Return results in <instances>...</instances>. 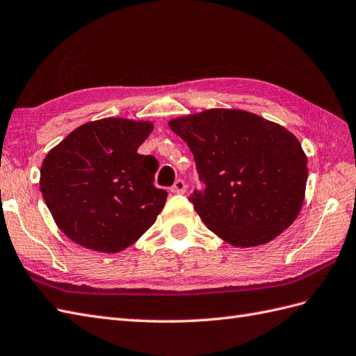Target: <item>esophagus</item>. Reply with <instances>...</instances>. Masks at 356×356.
<instances>
[{"label":"esophagus","instance_id":"obj_1","mask_svg":"<svg viewBox=\"0 0 356 356\" xmlns=\"http://www.w3.org/2000/svg\"><path fill=\"white\" fill-rule=\"evenodd\" d=\"M185 191H186V185H185V181L181 180V179L176 180V184L171 186V193L172 194H185Z\"/></svg>","mask_w":356,"mask_h":356}]
</instances>
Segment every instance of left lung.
<instances>
[{
    "label": "left lung",
    "mask_w": 356,
    "mask_h": 356,
    "mask_svg": "<svg viewBox=\"0 0 356 356\" xmlns=\"http://www.w3.org/2000/svg\"><path fill=\"white\" fill-rule=\"evenodd\" d=\"M168 124L194 154L204 189L189 202L209 230L247 248L275 239L296 220L308 168L293 134L241 109H207Z\"/></svg>",
    "instance_id": "1"
}]
</instances>
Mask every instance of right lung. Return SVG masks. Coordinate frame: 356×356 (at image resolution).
<instances>
[{"label":"right lung","mask_w":356,"mask_h":356,"mask_svg":"<svg viewBox=\"0 0 356 356\" xmlns=\"http://www.w3.org/2000/svg\"><path fill=\"white\" fill-rule=\"evenodd\" d=\"M150 122L109 117L76 127L43 159L40 191L58 229L88 250L118 252L147 232L168 193L138 147Z\"/></svg>","instance_id":"add662e5"}]
</instances>
